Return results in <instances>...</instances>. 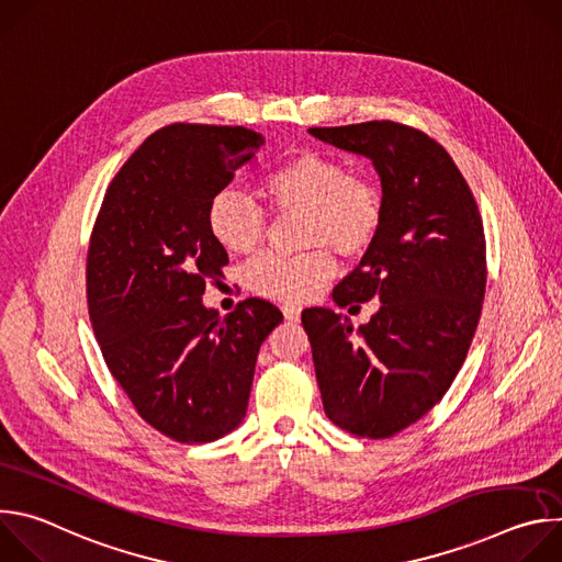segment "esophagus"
<instances>
[{"mask_svg": "<svg viewBox=\"0 0 562 562\" xmlns=\"http://www.w3.org/2000/svg\"><path fill=\"white\" fill-rule=\"evenodd\" d=\"M282 308V313H284V317L286 319H291V323H297V319H300V306H295V304H282L280 306Z\"/></svg>", "mask_w": 562, "mask_h": 562, "instance_id": "34e87169", "label": "esophagus"}]
</instances>
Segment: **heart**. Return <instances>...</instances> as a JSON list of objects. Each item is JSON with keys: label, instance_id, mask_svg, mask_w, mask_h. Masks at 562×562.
I'll use <instances>...</instances> for the list:
<instances>
[{"label": "heart", "instance_id": "heart-1", "mask_svg": "<svg viewBox=\"0 0 562 562\" xmlns=\"http://www.w3.org/2000/svg\"><path fill=\"white\" fill-rule=\"evenodd\" d=\"M278 215H297V245L308 247L293 256L269 254L256 258L247 271V286L262 297L300 302L313 297L336 276V258H362L382 228L380 189L364 176L349 173L342 159L306 150L297 153L260 187ZM215 243L228 254H254L269 233L267 213L235 187L220 189L206 211Z\"/></svg>", "mask_w": 562, "mask_h": 562}]
</instances>
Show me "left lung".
Returning <instances> with one entry per match:
<instances>
[{
    "mask_svg": "<svg viewBox=\"0 0 562 562\" xmlns=\"http://www.w3.org/2000/svg\"><path fill=\"white\" fill-rule=\"evenodd\" d=\"M308 133L369 157L382 184V228L334 289L338 306L380 302L367 325L331 308L302 311L325 414L360 438H389L420 420L451 386L475 334L487 245L473 193L427 133L362 122Z\"/></svg>",
    "mask_w": 562,
    "mask_h": 562,
    "instance_id": "obj_1",
    "label": "left lung"
}]
</instances>
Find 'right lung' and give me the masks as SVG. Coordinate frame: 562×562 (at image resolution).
<instances>
[{"mask_svg": "<svg viewBox=\"0 0 562 562\" xmlns=\"http://www.w3.org/2000/svg\"><path fill=\"white\" fill-rule=\"evenodd\" d=\"M262 144L245 126L155 131L113 178L91 233L87 297L104 362L135 412L176 442H213L243 423L258 351L282 323L260 297L224 317L202 304L228 265L209 202Z\"/></svg>", "mask_w": 562, "mask_h": 562, "instance_id": "add662e5", "label": "right lung"}]
</instances>
